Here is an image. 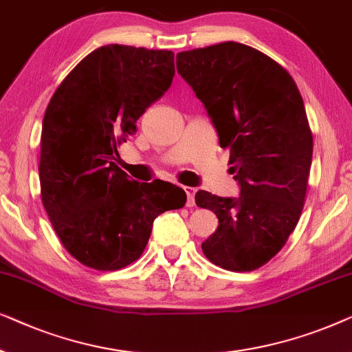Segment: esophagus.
<instances>
[{
  "mask_svg": "<svg viewBox=\"0 0 352 352\" xmlns=\"http://www.w3.org/2000/svg\"><path fill=\"white\" fill-rule=\"evenodd\" d=\"M183 190L186 192V207H192L195 206V188L183 186Z\"/></svg>",
  "mask_w": 352,
  "mask_h": 352,
  "instance_id": "esophagus-1",
  "label": "esophagus"
}]
</instances>
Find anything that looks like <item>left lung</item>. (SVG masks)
<instances>
[{"label":"left lung","mask_w":352,"mask_h":352,"mask_svg":"<svg viewBox=\"0 0 352 352\" xmlns=\"http://www.w3.org/2000/svg\"><path fill=\"white\" fill-rule=\"evenodd\" d=\"M177 72L204 103L239 183L237 197L196 192L219 228L202 242L212 263L254 271L289 239L303 210L313 133L285 68L245 44L226 41L177 54Z\"/></svg>","instance_id":"8db88e82"}]
</instances>
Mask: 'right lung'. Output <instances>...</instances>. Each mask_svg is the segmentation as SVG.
<instances>
[{
	"mask_svg": "<svg viewBox=\"0 0 352 352\" xmlns=\"http://www.w3.org/2000/svg\"><path fill=\"white\" fill-rule=\"evenodd\" d=\"M175 75L174 52L108 44L63 79L44 113L39 156L41 199L68 254L98 271L135 261L153 221L185 206L169 182L140 183L118 167V146L164 96Z\"/></svg>",
	"mask_w": 352,
	"mask_h": 352,
	"instance_id": "add662e5",
	"label": "right lung"
}]
</instances>
